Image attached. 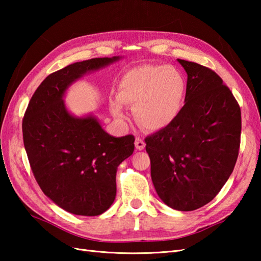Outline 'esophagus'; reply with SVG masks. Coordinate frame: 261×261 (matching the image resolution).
<instances>
[{
	"label": "esophagus",
	"mask_w": 261,
	"mask_h": 261,
	"mask_svg": "<svg viewBox=\"0 0 261 261\" xmlns=\"http://www.w3.org/2000/svg\"><path fill=\"white\" fill-rule=\"evenodd\" d=\"M135 145H136V148L138 149V150H143V149H145V147H146L145 141H143L141 138H139V137L136 138Z\"/></svg>",
	"instance_id": "1"
}]
</instances>
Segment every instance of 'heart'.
Wrapping results in <instances>:
<instances>
[{"label":"heart","instance_id":"1","mask_svg":"<svg viewBox=\"0 0 261 261\" xmlns=\"http://www.w3.org/2000/svg\"><path fill=\"white\" fill-rule=\"evenodd\" d=\"M186 91L184 77L174 67L143 65L121 77L118 96L111 98L115 118H124V104L134 105L138 123L147 130L167 127L177 118Z\"/></svg>","mask_w":261,"mask_h":261}]
</instances>
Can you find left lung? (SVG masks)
Returning <instances> with one entry per match:
<instances>
[{
	"label": "left lung",
	"instance_id": "1",
	"mask_svg": "<svg viewBox=\"0 0 261 261\" xmlns=\"http://www.w3.org/2000/svg\"><path fill=\"white\" fill-rule=\"evenodd\" d=\"M178 62L187 73L184 107L173 123L145 141L160 199L174 210L194 211L212 201L233 171L241 111L214 70Z\"/></svg>",
	"mask_w": 261,
	"mask_h": 261
}]
</instances>
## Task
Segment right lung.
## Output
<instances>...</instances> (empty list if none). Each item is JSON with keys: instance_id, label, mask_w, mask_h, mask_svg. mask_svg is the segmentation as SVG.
Listing matches in <instances>:
<instances>
[{"instance_id": "right-lung-1", "label": "right lung", "mask_w": 261, "mask_h": 261, "mask_svg": "<svg viewBox=\"0 0 261 261\" xmlns=\"http://www.w3.org/2000/svg\"><path fill=\"white\" fill-rule=\"evenodd\" d=\"M119 59H88L47 76L22 121L24 148L38 185L59 207L76 215H99L112 205L116 170L134 152L135 137L114 138L94 116H73L63 96L84 74Z\"/></svg>"}]
</instances>
